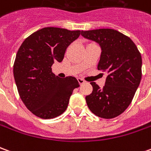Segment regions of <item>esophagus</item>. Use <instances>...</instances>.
I'll list each match as a JSON object with an SVG mask.
<instances>
[{"label": "esophagus", "instance_id": "1", "mask_svg": "<svg viewBox=\"0 0 151 151\" xmlns=\"http://www.w3.org/2000/svg\"><path fill=\"white\" fill-rule=\"evenodd\" d=\"M78 81L79 84H83V83H85V80H83L82 78H78Z\"/></svg>", "mask_w": 151, "mask_h": 151}]
</instances>
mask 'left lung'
Instances as JSON below:
<instances>
[{"mask_svg": "<svg viewBox=\"0 0 151 151\" xmlns=\"http://www.w3.org/2000/svg\"><path fill=\"white\" fill-rule=\"evenodd\" d=\"M82 35L100 45L98 69L108 74L102 89L91 83L93 91L86 96L87 106L99 117L118 116L129 106L141 82V53L129 37L113 29L82 31Z\"/></svg>", "mask_w": 151, "mask_h": 151, "instance_id": "left-lung-1", "label": "left lung"}]
</instances>
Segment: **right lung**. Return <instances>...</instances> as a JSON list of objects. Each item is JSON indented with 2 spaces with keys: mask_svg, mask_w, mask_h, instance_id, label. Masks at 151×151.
<instances>
[{
  "mask_svg": "<svg viewBox=\"0 0 151 151\" xmlns=\"http://www.w3.org/2000/svg\"><path fill=\"white\" fill-rule=\"evenodd\" d=\"M80 34L81 31L44 27L28 36L19 47L14 64V80L22 101L36 116L52 119L68 108L79 83L71 76L60 78L52 65L62 61L66 48Z\"/></svg>",
  "mask_w": 151,
  "mask_h": 151,
  "instance_id": "obj_1",
  "label": "right lung"
}]
</instances>
